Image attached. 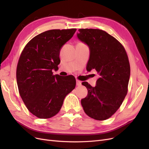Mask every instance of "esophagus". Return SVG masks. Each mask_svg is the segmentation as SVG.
Here are the masks:
<instances>
[{
  "label": "esophagus",
  "instance_id": "1",
  "mask_svg": "<svg viewBox=\"0 0 149 149\" xmlns=\"http://www.w3.org/2000/svg\"><path fill=\"white\" fill-rule=\"evenodd\" d=\"M76 85H77L78 86H79L81 85V82L79 80H76Z\"/></svg>",
  "mask_w": 149,
  "mask_h": 149
}]
</instances>
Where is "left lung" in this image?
Segmentation results:
<instances>
[{"instance_id":"obj_1","label":"left lung","mask_w":149,"mask_h":149,"mask_svg":"<svg viewBox=\"0 0 149 149\" xmlns=\"http://www.w3.org/2000/svg\"><path fill=\"white\" fill-rule=\"evenodd\" d=\"M78 31V38L90 49L86 69L96 70L100 76L95 87L88 82L82 83L88 93L81 103L90 118L106 120L118 111L127 93L129 58L123 45L105 31L92 29Z\"/></svg>"}]
</instances>
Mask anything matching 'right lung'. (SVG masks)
Instances as JSON below:
<instances>
[{"label": "right lung", "mask_w": 149, "mask_h": 149, "mask_svg": "<svg viewBox=\"0 0 149 149\" xmlns=\"http://www.w3.org/2000/svg\"><path fill=\"white\" fill-rule=\"evenodd\" d=\"M76 29H54L35 36L26 45L17 67V82L26 108L40 119H48L61 109L64 99L74 89L76 79L53 75L58 69L61 48Z\"/></svg>", "instance_id": "1"}]
</instances>
